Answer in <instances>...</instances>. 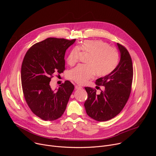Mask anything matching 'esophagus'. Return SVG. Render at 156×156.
Returning <instances> with one entry per match:
<instances>
[{"instance_id":"34e87169","label":"esophagus","mask_w":156,"mask_h":156,"mask_svg":"<svg viewBox=\"0 0 156 156\" xmlns=\"http://www.w3.org/2000/svg\"><path fill=\"white\" fill-rule=\"evenodd\" d=\"M75 88L76 89H81V88H82V87L81 86H80V85H75Z\"/></svg>"}]
</instances>
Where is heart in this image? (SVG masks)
Here are the masks:
<instances>
[{"instance_id":"heart-1","label":"heart","mask_w":156,"mask_h":156,"mask_svg":"<svg viewBox=\"0 0 156 156\" xmlns=\"http://www.w3.org/2000/svg\"><path fill=\"white\" fill-rule=\"evenodd\" d=\"M82 52L90 54L86 64H81L69 71V79L79 84H83L92 78L95 73L98 76H104L112 72L119 61L117 50L102 40H86L80 46L73 47L67 57L69 65H74Z\"/></svg>"}]
</instances>
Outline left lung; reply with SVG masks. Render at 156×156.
<instances>
[{
  "mask_svg": "<svg viewBox=\"0 0 156 156\" xmlns=\"http://www.w3.org/2000/svg\"><path fill=\"white\" fill-rule=\"evenodd\" d=\"M120 60L117 67L108 75L98 79L97 86H104L99 94L96 90L85 87L87 99L84 102L89 117L99 122L107 121L117 116L126 104L131 91L133 76V63L128 50L117 43Z\"/></svg>",
  "mask_w": 156,
  "mask_h": 156,
  "instance_id": "8db88e82",
  "label": "left lung"
}]
</instances>
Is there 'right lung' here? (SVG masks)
I'll list each match as a JSON object with an SVG mask.
<instances>
[{
	"label": "right lung",
	"mask_w": 156,
	"mask_h": 156,
	"mask_svg": "<svg viewBox=\"0 0 156 156\" xmlns=\"http://www.w3.org/2000/svg\"><path fill=\"white\" fill-rule=\"evenodd\" d=\"M75 39L49 37L33 45L27 52L21 69L22 90L25 101L34 114L44 120L52 121L64 113L74 85L65 81L53 90V75L65 70L66 50Z\"/></svg>",
	"instance_id": "add662e5"
}]
</instances>
